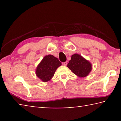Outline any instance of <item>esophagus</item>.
I'll use <instances>...</instances> for the list:
<instances>
[{"label":"esophagus","mask_w":121,"mask_h":121,"mask_svg":"<svg viewBox=\"0 0 121 121\" xmlns=\"http://www.w3.org/2000/svg\"><path fill=\"white\" fill-rule=\"evenodd\" d=\"M63 65H67V62H63Z\"/></svg>","instance_id":"obj_1"}]
</instances>
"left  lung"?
Segmentation results:
<instances>
[{"mask_svg":"<svg viewBox=\"0 0 121 121\" xmlns=\"http://www.w3.org/2000/svg\"><path fill=\"white\" fill-rule=\"evenodd\" d=\"M68 68L79 77H85L92 70L91 63L89 60L77 53L71 56V60L67 65Z\"/></svg>","mask_w":121,"mask_h":121,"instance_id":"1","label":"left lung"}]
</instances>
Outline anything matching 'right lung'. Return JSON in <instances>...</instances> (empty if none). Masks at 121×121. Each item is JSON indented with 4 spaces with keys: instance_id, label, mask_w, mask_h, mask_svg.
<instances>
[{
    "instance_id": "1",
    "label": "right lung",
    "mask_w": 121,
    "mask_h": 121,
    "mask_svg": "<svg viewBox=\"0 0 121 121\" xmlns=\"http://www.w3.org/2000/svg\"><path fill=\"white\" fill-rule=\"evenodd\" d=\"M61 65L58 59L53 55L45 56L36 67L37 77L43 82L50 81L54 76L56 69Z\"/></svg>"
}]
</instances>
